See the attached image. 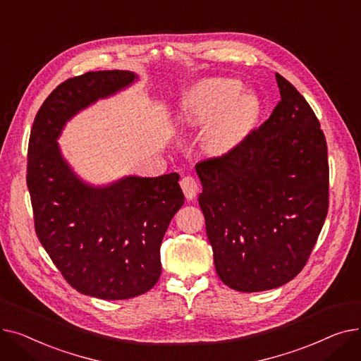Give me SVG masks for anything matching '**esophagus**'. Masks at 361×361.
I'll return each instance as SVG.
<instances>
[{"mask_svg": "<svg viewBox=\"0 0 361 361\" xmlns=\"http://www.w3.org/2000/svg\"><path fill=\"white\" fill-rule=\"evenodd\" d=\"M180 185H181V188H183L184 196H185L188 200H193V199L196 197V195H197V192H199V184H197V181H196L193 177H190V176L183 177L181 181H180Z\"/></svg>", "mask_w": 361, "mask_h": 361, "instance_id": "34e87169", "label": "esophagus"}]
</instances>
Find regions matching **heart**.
Here are the masks:
<instances>
[{
  "label": "heart",
  "instance_id": "b5f03b06",
  "mask_svg": "<svg viewBox=\"0 0 361 361\" xmlns=\"http://www.w3.org/2000/svg\"><path fill=\"white\" fill-rule=\"evenodd\" d=\"M233 79H209L193 89L183 105L180 120L187 127H203L204 143L212 154H226L243 142L252 130L259 104L252 93H240Z\"/></svg>",
  "mask_w": 361,
  "mask_h": 361
}]
</instances>
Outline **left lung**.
Wrapping results in <instances>:
<instances>
[{"mask_svg":"<svg viewBox=\"0 0 361 361\" xmlns=\"http://www.w3.org/2000/svg\"><path fill=\"white\" fill-rule=\"evenodd\" d=\"M271 117L233 150L196 164L215 269L233 290L278 288L307 263L329 206L324 131L281 74Z\"/></svg>","mask_w":361,"mask_h":361,"instance_id":"8db88e82","label":"left lung"}]
</instances>
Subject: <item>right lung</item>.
I'll use <instances>...</instances> for the list:
<instances>
[{
	"mask_svg": "<svg viewBox=\"0 0 361 361\" xmlns=\"http://www.w3.org/2000/svg\"><path fill=\"white\" fill-rule=\"evenodd\" d=\"M135 79L131 71L105 70L63 82L37 111L29 139L26 181L36 235L73 288L102 300L136 297L158 282L161 243L184 203L180 176L87 185L56 139L80 109Z\"/></svg>",
	"mask_w": 361,
	"mask_h": 361,
	"instance_id": "add662e5",
	"label": "right lung"
}]
</instances>
